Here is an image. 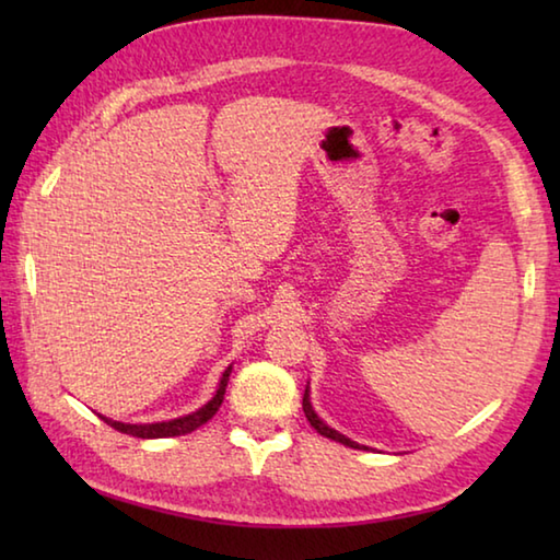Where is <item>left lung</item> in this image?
Masks as SVG:
<instances>
[{"label": "left lung", "mask_w": 560, "mask_h": 560, "mask_svg": "<svg viewBox=\"0 0 560 560\" xmlns=\"http://www.w3.org/2000/svg\"><path fill=\"white\" fill-rule=\"evenodd\" d=\"M303 412H306L308 422H311V428H314L318 434H324V438L336 440V442L346 444V447H353V450H368V447H363V444H358V442H353V440L343 438V434L336 432V430H330L326 422H320V420H318V415L314 412V407H311V400H308V387H306V393H303Z\"/></svg>", "instance_id": "1"}]
</instances>
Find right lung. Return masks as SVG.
Instances as JSON below:
<instances>
[{
    "label": "right lung",
    "instance_id": "right-lung-1",
    "mask_svg": "<svg viewBox=\"0 0 560 560\" xmlns=\"http://www.w3.org/2000/svg\"><path fill=\"white\" fill-rule=\"evenodd\" d=\"M230 373H232V365L226 368L222 373V381L220 387H217V395L212 397L210 402L200 410L192 412V415H185V417H177V420H170V422H155V424H126V422H116V420H108V417H101L103 422L110 424L113 430H118L122 434H132V438H140V440H158V438H177V434H187L197 428H202L205 422H210L214 412L220 410V405L224 400V390H226V381H230Z\"/></svg>",
    "mask_w": 560,
    "mask_h": 560
}]
</instances>
